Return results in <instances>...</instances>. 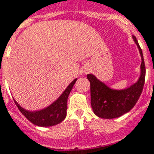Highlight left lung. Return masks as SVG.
Segmentation results:
<instances>
[{
  "label": "left lung",
  "instance_id": "obj_1",
  "mask_svg": "<svg viewBox=\"0 0 154 154\" xmlns=\"http://www.w3.org/2000/svg\"><path fill=\"white\" fill-rule=\"evenodd\" d=\"M133 39L138 47L142 57L141 76L135 84L123 90H115L98 80L93 74L87 75L90 82L92 109L95 115L100 118L114 119L123 116L134 107L142 94L145 82L146 68L142 49L139 46L137 38L133 36Z\"/></svg>",
  "mask_w": 154,
  "mask_h": 154
}]
</instances>
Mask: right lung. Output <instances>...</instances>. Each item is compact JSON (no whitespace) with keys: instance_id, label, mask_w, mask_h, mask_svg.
<instances>
[{"instance_id":"1","label":"right lung","mask_w":154,"mask_h":154,"mask_svg":"<svg viewBox=\"0 0 154 154\" xmlns=\"http://www.w3.org/2000/svg\"><path fill=\"white\" fill-rule=\"evenodd\" d=\"M77 79L73 80L64 91L59 99L51 104L49 107L38 111H28L20 106L15 101L16 105L19 109L21 113L30 122L38 126H52L60 123L66 116L67 109V99L69 94L72 89L73 86Z\"/></svg>"}]
</instances>
